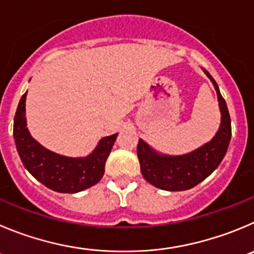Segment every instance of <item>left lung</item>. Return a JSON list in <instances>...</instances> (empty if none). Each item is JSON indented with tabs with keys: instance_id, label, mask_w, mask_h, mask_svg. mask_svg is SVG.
<instances>
[{
	"instance_id": "1",
	"label": "left lung",
	"mask_w": 254,
	"mask_h": 254,
	"mask_svg": "<svg viewBox=\"0 0 254 254\" xmlns=\"http://www.w3.org/2000/svg\"><path fill=\"white\" fill-rule=\"evenodd\" d=\"M215 91L220 110V127L214 138L200 148L183 155H164L156 153L144 140L139 139L138 153L140 170L145 181L156 188L169 191L187 190L207 177L218 168L228 149L232 136L231 116L226 100L220 95L219 87L210 73L205 71Z\"/></svg>"
}]
</instances>
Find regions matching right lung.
<instances>
[{
  "mask_svg": "<svg viewBox=\"0 0 254 254\" xmlns=\"http://www.w3.org/2000/svg\"><path fill=\"white\" fill-rule=\"evenodd\" d=\"M26 95H22L15 120L13 138L18 155L26 169L40 183L59 193H77L100 182L105 172V162L118 134L105 136L85 158H68L44 148L31 136L25 116Z\"/></svg>",
  "mask_w": 254,
  "mask_h": 254,
  "instance_id": "right-lung-1",
  "label": "right lung"
}]
</instances>
